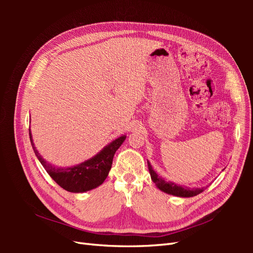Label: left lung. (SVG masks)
<instances>
[{
    "label": "left lung",
    "mask_w": 253,
    "mask_h": 253,
    "mask_svg": "<svg viewBox=\"0 0 253 253\" xmlns=\"http://www.w3.org/2000/svg\"><path fill=\"white\" fill-rule=\"evenodd\" d=\"M148 169L150 171V175H151V179L153 180L154 184L158 186L159 189L166 192V193H169V195L188 198V197L197 196V195H199V193H201L203 191V188H193V189H190V188L176 185L171 181L164 180L162 177H160L157 173H155L152 169L151 164H150L149 162H148Z\"/></svg>",
    "instance_id": "obj_1"
}]
</instances>
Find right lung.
<instances>
[{"label": "right lung", "instance_id": "1", "mask_svg": "<svg viewBox=\"0 0 253 253\" xmlns=\"http://www.w3.org/2000/svg\"><path fill=\"white\" fill-rule=\"evenodd\" d=\"M29 137L32 149L47 174L58 186L69 192H84L100 186L109 175L116 150L122 146V143L126 139V136L117 138L116 140L111 142L109 146L102 150L99 154H96L94 158L77 166H74V168L56 169L46 163L37 151L30 131Z\"/></svg>", "mask_w": 253, "mask_h": 253}]
</instances>
